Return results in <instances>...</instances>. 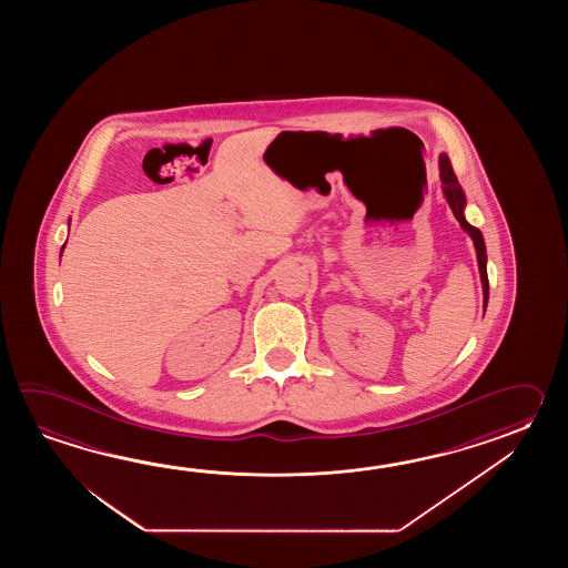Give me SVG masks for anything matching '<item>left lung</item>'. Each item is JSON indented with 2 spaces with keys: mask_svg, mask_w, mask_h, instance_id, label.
I'll list each match as a JSON object with an SVG mask.
<instances>
[{
  "mask_svg": "<svg viewBox=\"0 0 568 568\" xmlns=\"http://www.w3.org/2000/svg\"><path fill=\"white\" fill-rule=\"evenodd\" d=\"M438 166H440V182H443V193L447 199L448 205L453 209V215L459 221L460 227L471 235L475 243V252H477V264H479V274H481L483 284V308L487 306L489 301V280H487V254H485V242H483L481 231L473 227L471 223L465 219V193L460 189L459 181L453 172L450 160L447 154H440L438 158Z\"/></svg>",
  "mask_w": 568,
  "mask_h": 568,
  "instance_id": "8db88e82",
  "label": "left lung"
}]
</instances>
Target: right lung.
<instances>
[{"mask_svg":"<svg viewBox=\"0 0 568 568\" xmlns=\"http://www.w3.org/2000/svg\"><path fill=\"white\" fill-rule=\"evenodd\" d=\"M62 250H64V245H62ZM62 250H61V255H62Z\"/></svg>","mask_w":568,"mask_h":568,"instance_id":"right-lung-1","label":"right lung"}]
</instances>
